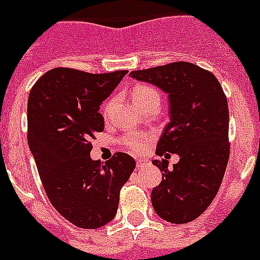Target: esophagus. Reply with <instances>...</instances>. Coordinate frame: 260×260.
<instances>
[{
  "label": "esophagus",
  "instance_id": "1",
  "mask_svg": "<svg viewBox=\"0 0 260 260\" xmlns=\"http://www.w3.org/2000/svg\"><path fill=\"white\" fill-rule=\"evenodd\" d=\"M147 164V160L145 159H137V168H142Z\"/></svg>",
  "mask_w": 260,
  "mask_h": 260
}]
</instances>
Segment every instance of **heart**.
<instances>
[{
  "label": "heart",
  "mask_w": 260,
  "mask_h": 260,
  "mask_svg": "<svg viewBox=\"0 0 260 260\" xmlns=\"http://www.w3.org/2000/svg\"><path fill=\"white\" fill-rule=\"evenodd\" d=\"M132 97L135 103L140 106L142 104L147 103L149 100H151V99H159V93H157L156 89L150 86H137L132 89ZM113 105L114 100L108 101L105 104V106H104V116L105 118L110 114ZM145 141H146V137L142 135H137V133H129V135L124 137V144L135 152L142 151L145 146Z\"/></svg>",
  "instance_id": "b5f03b06"
}]
</instances>
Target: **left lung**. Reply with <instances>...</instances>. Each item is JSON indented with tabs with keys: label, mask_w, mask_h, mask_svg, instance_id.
Here are the masks:
<instances>
[{
	"label": "left lung",
	"mask_w": 260,
	"mask_h": 260,
	"mask_svg": "<svg viewBox=\"0 0 260 260\" xmlns=\"http://www.w3.org/2000/svg\"><path fill=\"white\" fill-rule=\"evenodd\" d=\"M129 75L163 89L171 122L156 145V155L177 154L179 161L152 160L163 174L152 188V208L174 224L196 219L217 195L230 156L229 105L215 75L195 64L177 61L135 70Z\"/></svg>",
	"instance_id": "1"
}]
</instances>
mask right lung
I'll list each match as a JSON object with an SVG mask.
<instances>
[{
  "label": "right lung",
  "instance_id": "add662e5",
  "mask_svg": "<svg viewBox=\"0 0 260 260\" xmlns=\"http://www.w3.org/2000/svg\"><path fill=\"white\" fill-rule=\"evenodd\" d=\"M127 73L55 68L29 93L28 144L46 195L81 229H100L115 217L120 188L135 171V159L125 152L104 166L89 155L91 138L105 127L100 105Z\"/></svg>",
  "mask_w": 260,
  "mask_h": 260
}]
</instances>
